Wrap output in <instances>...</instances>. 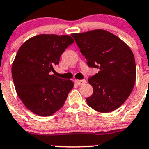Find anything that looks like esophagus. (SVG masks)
<instances>
[{"mask_svg":"<svg viewBox=\"0 0 149 149\" xmlns=\"http://www.w3.org/2000/svg\"><path fill=\"white\" fill-rule=\"evenodd\" d=\"M75 82L78 84V85H83L86 83V80H75Z\"/></svg>","mask_w":149,"mask_h":149,"instance_id":"obj_1","label":"esophagus"}]
</instances>
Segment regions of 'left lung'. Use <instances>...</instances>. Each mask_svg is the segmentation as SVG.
<instances>
[{"label": "left lung", "mask_w": 149, "mask_h": 149, "mask_svg": "<svg viewBox=\"0 0 149 149\" xmlns=\"http://www.w3.org/2000/svg\"><path fill=\"white\" fill-rule=\"evenodd\" d=\"M90 68L100 69L88 79L93 88L87 98L91 108L108 113L120 107L131 94L136 80L134 56L119 37L104 29L71 35Z\"/></svg>", "instance_id": "left-lung-1"}]
</instances>
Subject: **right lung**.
<instances>
[{"mask_svg": "<svg viewBox=\"0 0 149 149\" xmlns=\"http://www.w3.org/2000/svg\"><path fill=\"white\" fill-rule=\"evenodd\" d=\"M73 42L70 36L41 34L25 41L18 49L12 67L13 82L22 102L35 114L50 116L65 104L74 84L50 72Z\"/></svg>", "mask_w": 149, "mask_h": 149, "instance_id": "right-lung-1", "label": "right lung"}]
</instances>
